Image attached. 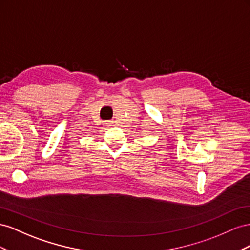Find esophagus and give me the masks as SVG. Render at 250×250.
Segmentation results:
<instances>
[{
	"instance_id": "34e87169",
	"label": "esophagus",
	"mask_w": 250,
	"mask_h": 250,
	"mask_svg": "<svg viewBox=\"0 0 250 250\" xmlns=\"http://www.w3.org/2000/svg\"><path fill=\"white\" fill-rule=\"evenodd\" d=\"M112 125H113V121H112V120H108V121H106V123L104 124V126H105V127H110V126H112Z\"/></svg>"
}]
</instances>
